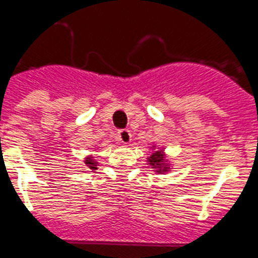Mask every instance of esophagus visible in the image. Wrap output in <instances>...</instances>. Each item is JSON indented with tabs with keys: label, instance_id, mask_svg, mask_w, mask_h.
Masks as SVG:
<instances>
[{
	"label": "esophagus",
	"instance_id": "obj_1",
	"mask_svg": "<svg viewBox=\"0 0 258 258\" xmlns=\"http://www.w3.org/2000/svg\"><path fill=\"white\" fill-rule=\"evenodd\" d=\"M119 141L121 143H124V145L131 142V133H130L128 130H120L119 131Z\"/></svg>",
	"mask_w": 258,
	"mask_h": 258
}]
</instances>
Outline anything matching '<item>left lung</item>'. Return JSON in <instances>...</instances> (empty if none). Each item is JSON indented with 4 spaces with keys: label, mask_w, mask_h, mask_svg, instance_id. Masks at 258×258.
Listing matches in <instances>:
<instances>
[{
    "label": "left lung",
    "mask_w": 258,
    "mask_h": 258,
    "mask_svg": "<svg viewBox=\"0 0 258 258\" xmlns=\"http://www.w3.org/2000/svg\"><path fill=\"white\" fill-rule=\"evenodd\" d=\"M153 153L151 155L147 158V162L150 166H153L155 172L158 173H165L169 172L170 170V165L168 164V161H166V155H165L164 150L161 149V150H155V146L153 147Z\"/></svg>",
    "instance_id": "left-lung-1"
}]
</instances>
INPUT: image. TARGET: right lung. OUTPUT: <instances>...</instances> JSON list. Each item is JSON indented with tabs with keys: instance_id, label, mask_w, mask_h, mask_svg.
Segmentation results:
<instances>
[{
	"instance_id": "obj_1",
	"label": "right lung",
	"mask_w": 258,
	"mask_h": 258,
	"mask_svg": "<svg viewBox=\"0 0 258 258\" xmlns=\"http://www.w3.org/2000/svg\"><path fill=\"white\" fill-rule=\"evenodd\" d=\"M85 164H86V166H88V168L89 169H92V170H96V166H97V162H96V160H94L93 157H86L85 158Z\"/></svg>"
}]
</instances>
